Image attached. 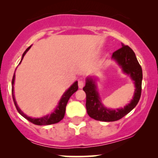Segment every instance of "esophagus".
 <instances>
[{
	"instance_id": "esophagus-1",
	"label": "esophagus",
	"mask_w": 158,
	"mask_h": 158,
	"mask_svg": "<svg viewBox=\"0 0 158 158\" xmlns=\"http://www.w3.org/2000/svg\"><path fill=\"white\" fill-rule=\"evenodd\" d=\"M78 86H79V88H82L83 87H84V81L82 80H79L78 81Z\"/></svg>"
}]
</instances>
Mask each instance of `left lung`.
I'll return each instance as SVG.
<instances>
[{"label": "left lung", "mask_w": 158, "mask_h": 158, "mask_svg": "<svg viewBox=\"0 0 158 158\" xmlns=\"http://www.w3.org/2000/svg\"><path fill=\"white\" fill-rule=\"evenodd\" d=\"M112 59L122 69L123 72L129 76L135 84V90L131 102L123 108H107L102 104L97 90V79L91 77L86 79L83 90L86 94V109L90 117L103 122H113L123 118L135 108L141 96L143 71L135 53L128 46L122 44V48L115 51Z\"/></svg>", "instance_id": "left-lung-1"}]
</instances>
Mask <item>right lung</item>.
Here are the masks:
<instances>
[{"mask_svg":"<svg viewBox=\"0 0 158 158\" xmlns=\"http://www.w3.org/2000/svg\"><path fill=\"white\" fill-rule=\"evenodd\" d=\"M32 46V45H31ZM31 46L29 47L28 48L25 50L24 52L23 53L22 57H21V60L20 61L19 64H21V61H22L23 57H24L25 54L27 53V52L30 50ZM15 75L14 73L13 77H12V98H13L14 103H15V106L16 107V109H17L19 113L21 114L22 117H24L25 119H27V120H29L30 122L35 125H38V126H48V125H51V124H55L57 123L64 118V114H65V109H66V106L67 103H68L69 99L71 97L73 94L75 93L76 91L78 90V81H76L70 88H68L66 91L64 92V94L62 95V97L59 100V103H58V106H56L55 110L52 112L51 114H49L48 115L44 116V117H39V118H35V117H30L29 116H27V114H25L20 109V108L18 106L17 102H16L15 98V94H14V84H15Z\"/></svg>","mask_w":158,"mask_h":158,"instance_id":"1","label":"right lung"}]
</instances>
